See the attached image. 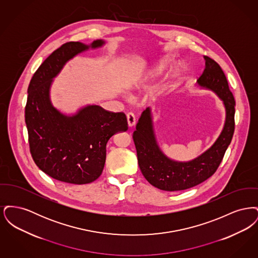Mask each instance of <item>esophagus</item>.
<instances>
[{"label": "esophagus", "mask_w": 258, "mask_h": 258, "mask_svg": "<svg viewBox=\"0 0 258 258\" xmlns=\"http://www.w3.org/2000/svg\"><path fill=\"white\" fill-rule=\"evenodd\" d=\"M126 120H127V123L130 126H134L135 124V116L134 113L128 112L126 114Z\"/></svg>", "instance_id": "esophagus-1"}]
</instances>
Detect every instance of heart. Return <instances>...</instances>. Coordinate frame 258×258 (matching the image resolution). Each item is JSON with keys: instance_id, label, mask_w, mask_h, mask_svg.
<instances>
[{"instance_id": "1", "label": "heart", "mask_w": 258, "mask_h": 258, "mask_svg": "<svg viewBox=\"0 0 258 258\" xmlns=\"http://www.w3.org/2000/svg\"><path fill=\"white\" fill-rule=\"evenodd\" d=\"M167 66H168V61H167V60H162V61H160V63L156 67V69L153 71L152 75H153V76H157V75L161 74V73L167 68Z\"/></svg>"}]
</instances>
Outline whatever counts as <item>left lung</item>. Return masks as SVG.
<instances>
[{
    "label": "left lung",
    "mask_w": 258,
    "mask_h": 258,
    "mask_svg": "<svg viewBox=\"0 0 258 258\" xmlns=\"http://www.w3.org/2000/svg\"><path fill=\"white\" fill-rule=\"evenodd\" d=\"M204 60L205 69L197 82L200 86L216 92L223 100L226 110L224 127L215 144L200 157L188 162L168 159L157 144L150 108L142 112L133 135L140 170L150 184L162 190H183L207 180L217 171L233 137V94L220 64L208 56H204Z\"/></svg>",
    "instance_id": "obj_1"
}]
</instances>
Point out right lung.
Listing matches in <instances>:
<instances>
[{
	"mask_svg": "<svg viewBox=\"0 0 258 258\" xmlns=\"http://www.w3.org/2000/svg\"><path fill=\"white\" fill-rule=\"evenodd\" d=\"M103 43L95 40L91 47L97 48ZM89 47L78 41L62 44L39 66L28 87L25 122L32 158L40 170L69 184L96 181L104 167L109 138L127 130L123 112L89 105L68 117L50 102L52 78L67 61Z\"/></svg>",
	"mask_w": 258,
	"mask_h": 258,
	"instance_id": "right-lung-1",
	"label": "right lung"
}]
</instances>
